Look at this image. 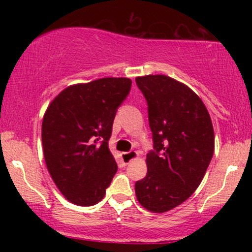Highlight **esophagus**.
Returning <instances> with one entry per match:
<instances>
[{
  "mask_svg": "<svg viewBox=\"0 0 252 252\" xmlns=\"http://www.w3.org/2000/svg\"><path fill=\"white\" fill-rule=\"evenodd\" d=\"M137 156V153L136 152H128V153H123L122 154V161L124 164H128L129 162H131L132 160Z\"/></svg>",
  "mask_w": 252,
  "mask_h": 252,
  "instance_id": "obj_1",
  "label": "esophagus"
}]
</instances>
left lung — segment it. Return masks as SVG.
<instances>
[{"label":"left lung","instance_id":"8db88e82","mask_svg":"<svg viewBox=\"0 0 252 252\" xmlns=\"http://www.w3.org/2000/svg\"><path fill=\"white\" fill-rule=\"evenodd\" d=\"M136 84L147 100L153 135L148 170L136 181V196L144 209L167 212L200 185L215 152L212 122L200 98L173 78L137 77Z\"/></svg>","mask_w":252,"mask_h":252}]
</instances>
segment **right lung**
I'll return each instance as SVG.
<instances>
[{"mask_svg": "<svg viewBox=\"0 0 252 252\" xmlns=\"http://www.w3.org/2000/svg\"><path fill=\"white\" fill-rule=\"evenodd\" d=\"M130 89L129 78H102L68 86L47 108L41 129L45 161L54 184L72 204L99 202L116 174L109 140Z\"/></svg>", "mask_w": 252, "mask_h": 252, "instance_id": "right-lung-1", "label": "right lung"}]
</instances>
